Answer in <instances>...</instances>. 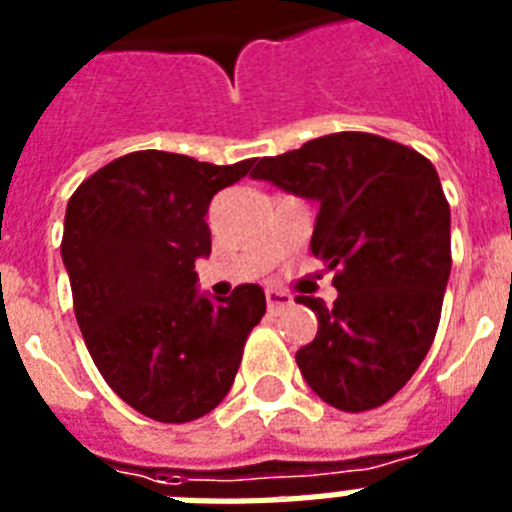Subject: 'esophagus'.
Listing matches in <instances>:
<instances>
[{
	"label": "esophagus",
	"instance_id": "34e87169",
	"mask_svg": "<svg viewBox=\"0 0 512 512\" xmlns=\"http://www.w3.org/2000/svg\"><path fill=\"white\" fill-rule=\"evenodd\" d=\"M265 303H268V313L276 316V313H281L289 303H292V297H289L287 292H281V289H268V292H265Z\"/></svg>",
	"mask_w": 512,
	"mask_h": 512
}]
</instances>
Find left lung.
<instances>
[{
    "mask_svg": "<svg viewBox=\"0 0 512 512\" xmlns=\"http://www.w3.org/2000/svg\"><path fill=\"white\" fill-rule=\"evenodd\" d=\"M319 201L311 252L335 271L332 308L300 295L319 332L297 366L340 412L377 409L428 356L452 271V217L436 167L372 132H335L252 170Z\"/></svg>",
    "mask_w": 512,
    "mask_h": 512,
    "instance_id": "obj_1",
    "label": "left lung"
}]
</instances>
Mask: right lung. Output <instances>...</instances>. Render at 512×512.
I'll return each mask as SVG.
<instances>
[{"instance_id":"obj_1","label":"right lung","mask_w":512,"mask_h":512,"mask_svg":"<svg viewBox=\"0 0 512 512\" xmlns=\"http://www.w3.org/2000/svg\"><path fill=\"white\" fill-rule=\"evenodd\" d=\"M255 159L217 164L132 151L68 199L60 255L84 345L108 388L156 422H191L231 390L265 292L241 284L223 300L196 292V257L212 252L204 220L217 191Z\"/></svg>"}]
</instances>
